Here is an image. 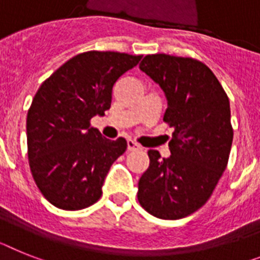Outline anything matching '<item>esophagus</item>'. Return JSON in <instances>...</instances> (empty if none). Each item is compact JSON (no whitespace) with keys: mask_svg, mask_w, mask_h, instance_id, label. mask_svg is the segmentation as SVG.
Returning <instances> with one entry per match:
<instances>
[{"mask_svg":"<svg viewBox=\"0 0 260 260\" xmlns=\"http://www.w3.org/2000/svg\"><path fill=\"white\" fill-rule=\"evenodd\" d=\"M126 148H128V150H139V149H141V147H140V144H137L136 141L135 140H126Z\"/></svg>","mask_w":260,"mask_h":260,"instance_id":"34e87169","label":"esophagus"}]
</instances>
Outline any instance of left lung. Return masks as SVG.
<instances>
[{
	"label": "left lung",
	"instance_id": "left-lung-1",
	"mask_svg": "<svg viewBox=\"0 0 260 260\" xmlns=\"http://www.w3.org/2000/svg\"><path fill=\"white\" fill-rule=\"evenodd\" d=\"M139 67L165 93L164 121L173 134L168 158L148 152L137 200L154 217L180 219L206 204L228 167L234 135L230 102L213 71L193 58L153 54Z\"/></svg>",
	"mask_w": 260,
	"mask_h": 260
}]
</instances>
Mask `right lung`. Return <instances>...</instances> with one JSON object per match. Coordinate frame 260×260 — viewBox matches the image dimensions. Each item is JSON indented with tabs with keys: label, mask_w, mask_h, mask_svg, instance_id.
<instances>
[{
	"label": "right lung",
	"mask_w": 260,
	"mask_h": 260,
	"mask_svg": "<svg viewBox=\"0 0 260 260\" xmlns=\"http://www.w3.org/2000/svg\"><path fill=\"white\" fill-rule=\"evenodd\" d=\"M141 55L87 51L46 79L27 112V156L45 198L63 210H80L102 197L111 165L125 152L123 137L110 140L89 120L110 110L112 88Z\"/></svg>",
	"instance_id": "add662e5"
}]
</instances>
